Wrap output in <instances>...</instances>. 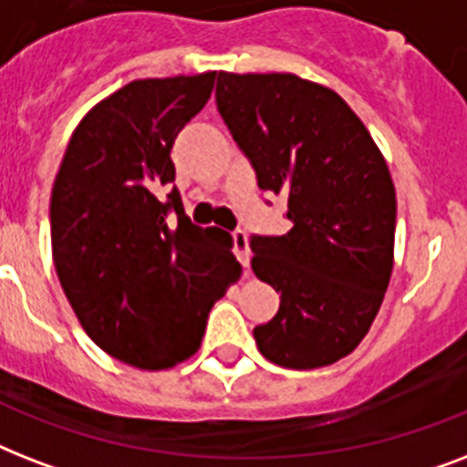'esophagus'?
Wrapping results in <instances>:
<instances>
[{
  "label": "esophagus",
  "instance_id": "1",
  "mask_svg": "<svg viewBox=\"0 0 467 467\" xmlns=\"http://www.w3.org/2000/svg\"><path fill=\"white\" fill-rule=\"evenodd\" d=\"M233 252H234V256L240 259L242 266L247 269L249 259H252V252H249L247 234L242 233V230H234V233H233Z\"/></svg>",
  "mask_w": 467,
  "mask_h": 467
}]
</instances>
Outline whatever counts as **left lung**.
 <instances>
[{"instance_id": "8db88e82", "label": "left lung", "mask_w": 467, "mask_h": 467, "mask_svg": "<svg viewBox=\"0 0 467 467\" xmlns=\"http://www.w3.org/2000/svg\"><path fill=\"white\" fill-rule=\"evenodd\" d=\"M218 111L262 191L284 193L293 227L252 234V269L281 293L256 347L284 368H319L368 334L392 274L395 186L344 99L288 72H220Z\"/></svg>"}]
</instances>
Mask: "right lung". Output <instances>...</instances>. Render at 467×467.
I'll return each mask as SVG.
<instances>
[{"label": "right lung", "mask_w": 467, "mask_h": 467, "mask_svg": "<svg viewBox=\"0 0 467 467\" xmlns=\"http://www.w3.org/2000/svg\"><path fill=\"white\" fill-rule=\"evenodd\" d=\"M215 72L135 79L91 109L69 138L50 196L57 278L106 354L160 370L201 347L208 312L240 278L233 237L193 225L171 145L211 99ZM177 220L169 221L168 213Z\"/></svg>", "instance_id": "obj_1"}]
</instances>
